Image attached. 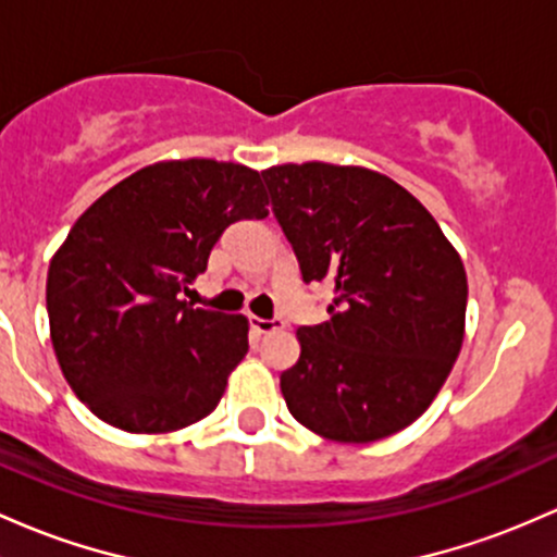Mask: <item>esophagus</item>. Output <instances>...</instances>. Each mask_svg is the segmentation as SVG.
Here are the masks:
<instances>
[{"label":"esophagus","mask_w":557,"mask_h":557,"mask_svg":"<svg viewBox=\"0 0 557 557\" xmlns=\"http://www.w3.org/2000/svg\"><path fill=\"white\" fill-rule=\"evenodd\" d=\"M250 327H253L259 335H267V333H274V330H283L285 327V320H280V317H274V320H261V317H250Z\"/></svg>","instance_id":"1"}]
</instances>
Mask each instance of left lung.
Returning a JSON list of instances; mask_svg holds the SVG:
<instances>
[{"mask_svg":"<svg viewBox=\"0 0 557 557\" xmlns=\"http://www.w3.org/2000/svg\"><path fill=\"white\" fill-rule=\"evenodd\" d=\"M304 283L333 288L330 320L298 327L285 405L330 442L370 444L420 418L460 354L468 277L414 195L335 163L261 171Z\"/></svg>","mask_w":557,"mask_h":557,"instance_id":"left-lung-1","label":"left lung"}]
</instances>
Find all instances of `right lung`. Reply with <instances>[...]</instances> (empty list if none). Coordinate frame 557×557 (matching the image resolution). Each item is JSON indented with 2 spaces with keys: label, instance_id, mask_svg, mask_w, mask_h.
Wrapping results in <instances>:
<instances>
[{
  "label": "right lung",
  "instance_id": "1",
  "mask_svg": "<svg viewBox=\"0 0 557 557\" xmlns=\"http://www.w3.org/2000/svg\"><path fill=\"white\" fill-rule=\"evenodd\" d=\"M243 163L187 158L134 171L76 219L47 272L60 370L108 425L171 433L216 409L248 354V320L180 301L230 224L264 219Z\"/></svg>",
  "mask_w": 557,
  "mask_h": 557
}]
</instances>
